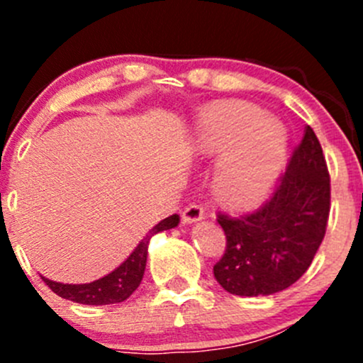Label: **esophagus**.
Returning <instances> with one entry per match:
<instances>
[{"mask_svg":"<svg viewBox=\"0 0 363 363\" xmlns=\"http://www.w3.org/2000/svg\"><path fill=\"white\" fill-rule=\"evenodd\" d=\"M203 214H205L203 205L193 202V203H189L188 207L184 208V211H182V221H184V223L200 221V219L203 218Z\"/></svg>","mask_w":363,"mask_h":363,"instance_id":"obj_1","label":"esophagus"}]
</instances>
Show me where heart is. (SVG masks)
<instances>
[{
	"label": "heart",
	"mask_w": 363,
	"mask_h": 363,
	"mask_svg": "<svg viewBox=\"0 0 363 363\" xmlns=\"http://www.w3.org/2000/svg\"><path fill=\"white\" fill-rule=\"evenodd\" d=\"M199 145L205 155L221 156L216 186L223 199L246 207L259 202L276 181L286 151V131L255 105L221 101L203 112Z\"/></svg>",
	"instance_id": "b5f03b06"
}]
</instances>
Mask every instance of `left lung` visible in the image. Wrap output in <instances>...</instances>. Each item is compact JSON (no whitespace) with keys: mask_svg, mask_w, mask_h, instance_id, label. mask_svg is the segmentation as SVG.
Returning <instances> with one entry per match:
<instances>
[{"mask_svg":"<svg viewBox=\"0 0 363 363\" xmlns=\"http://www.w3.org/2000/svg\"><path fill=\"white\" fill-rule=\"evenodd\" d=\"M330 214V175L320 140L307 126L270 199L255 212L218 214L226 250L214 277L240 296L272 295L309 269Z\"/></svg>","mask_w":363,"mask_h":363,"instance_id":"1","label":"left lung"}]
</instances>
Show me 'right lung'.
I'll use <instances>...</instances> for the list:
<instances>
[{
    "label": "right lung",
    "mask_w": 363,
    "mask_h": 363,
    "mask_svg": "<svg viewBox=\"0 0 363 363\" xmlns=\"http://www.w3.org/2000/svg\"><path fill=\"white\" fill-rule=\"evenodd\" d=\"M179 225V216L172 214L167 219L160 221L147 235L144 237L140 244L135 247L126 258V262L121 263L116 270L107 274L101 279L93 281L87 284H63L42 277L47 286L61 296V298L72 300L77 303H86V306H107V303L124 302L140 284L144 277L145 262H147V246L152 235L163 232V230L175 228Z\"/></svg>",
    "instance_id": "right-lung-1"
}]
</instances>
